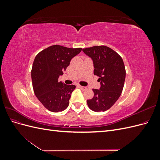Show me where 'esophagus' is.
I'll use <instances>...</instances> for the list:
<instances>
[{
    "label": "esophagus",
    "mask_w": 160,
    "mask_h": 160,
    "mask_svg": "<svg viewBox=\"0 0 160 160\" xmlns=\"http://www.w3.org/2000/svg\"><path fill=\"white\" fill-rule=\"evenodd\" d=\"M77 87H78V88H79V89H81L82 91H85V90L87 89V88H85V87L81 86V85H77Z\"/></svg>",
    "instance_id": "esophagus-1"
}]
</instances>
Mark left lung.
I'll list each match as a JSON object with an SVG mask.
<instances>
[{"label": "left lung", "mask_w": 160, "mask_h": 160, "mask_svg": "<svg viewBox=\"0 0 160 160\" xmlns=\"http://www.w3.org/2000/svg\"><path fill=\"white\" fill-rule=\"evenodd\" d=\"M93 61L94 75L99 77V89H93L94 96L87 101L89 108L96 112L105 111L112 107L123 91L125 69L122 58L111 48L94 46L83 49Z\"/></svg>", "instance_id": "8db88e82"}]
</instances>
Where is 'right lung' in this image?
Wrapping results in <instances>:
<instances>
[{
	"label": "right lung",
	"instance_id": "1",
	"mask_svg": "<svg viewBox=\"0 0 160 160\" xmlns=\"http://www.w3.org/2000/svg\"><path fill=\"white\" fill-rule=\"evenodd\" d=\"M81 48L52 45L38 53L34 60L31 78L34 93L44 107L52 112L66 109L75 85H67L58 81L60 75Z\"/></svg>",
	"mask_w": 160,
	"mask_h": 160
}]
</instances>
